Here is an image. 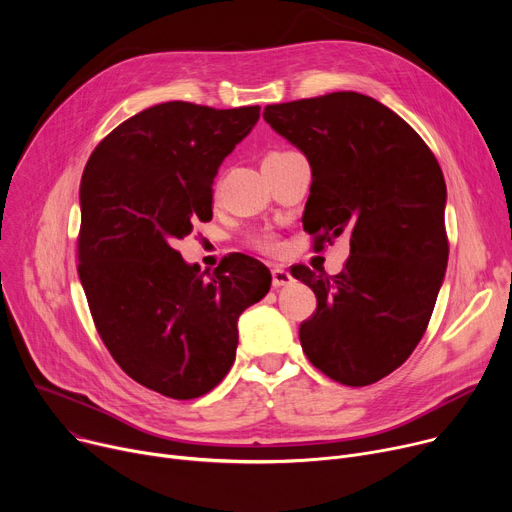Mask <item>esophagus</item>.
<instances>
[{
    "mask_svg": "<svg viewBox=\"0 0 512 512\" xmlns=\"http://www.w3.org/2000/svg\"><path fill=\"white\" fill-rule=\"evenodd\" d=\"M292 282V276H290V272H286L284 267H272V284H274V288H280V286H286V284H290Z\"/></svg>",
    "mask_w": 512,
    "mask_h": 512,
    "instance_id": "obj_1",
    "label": "esophagus"
}]
</instances>
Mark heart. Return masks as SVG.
<instances>
[{"label":"heart","instance_id":"1","mask_svg":"<svg viewBox=\"0 0 512 512\" xmlns=\"http://www.w3.org/2000/svg\"><path fill=\"white\" fill-rule=\"evenodd\" d=\"M280 153V151H274ZM251 245L263 253H278L280 251V240L274 232H261L251 238Z\"/></svg>","mask_w":512,"mask_h":512}]
</instances>
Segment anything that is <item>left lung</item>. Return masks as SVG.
<instances>
[{
    "instance_id": "left-lung-1",
    "label": "left lung",
    "mask_w": 512,
    "mask_h": 512,
    "mask_svg": "<svg viewBox=\"0 0 512 512\" xmlns=\"http://www.w3.org/2000/svg\"><path fill=\"white\" fill-rule=\"evenodd\" d=\"M263 118L309 159L303 226L315 247L351 238L340 274L290 270L317 297L299 328L303 351L334 382H380L415 351L444 280L438 159L390 107L355 91L265 105Z\"/></svg>"
}]
</instances>
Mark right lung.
<instances>
[{
  "label": "right lung",
  "instance_id": "1",
  "mask_svg": "<svg viewBox=\"0 0 512 512\" xmlns=\"http://www.w3.org/2000/svg\"><path fill=\"white\" fill-rule=\"evenodd\" d=\"M259 105L159 103L116 126L80 180L78 278L95 328L134 382L176 400L230 371L240 313L272 284L242 253L207 278L172 247L211 220L213 178L259 120Z\"/></svg>",
  "mask_w": 512,
  "mask_h": 512
}]
</instances>
